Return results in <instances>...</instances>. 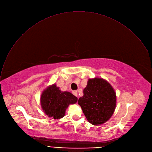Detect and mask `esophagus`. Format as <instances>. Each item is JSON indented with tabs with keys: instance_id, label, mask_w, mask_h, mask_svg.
Segmentation results:
<instances>
[{
	"instance_id": "obj_1",
	"label": "esophagus",
	"mask_w": 152,
	"mask_h": 152,
	"mask_svg": "<svg viewBox=\"0 0 152 152\" xmlns=\"http://www.w3.org/2000/svg\"><path fill=\"white\" fill-rule=\"evenodd\" d=\"M73 94L75 96H77V97H78V92L77 90H75V91H73Z\"/></svg>"
}]
</instances>
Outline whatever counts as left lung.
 <instances>
[{
	"label": "left lung",
	"mask_w": 152,
	"mask_h": 152,
	"mask_svg": "<svg viewBox=\"0 0 152 152\" xmlns=\"http://www.w3.org/2000/svg\"><path fill=\"white\" fill-rule=\"evenodd\" d=\"M79 98L80 105L88 122L102 125L112 116L116 105V95L110 84L102 78L89 79Z\"/></svg>",
	"instance_id": "left-lung-1"
}]
</instances>
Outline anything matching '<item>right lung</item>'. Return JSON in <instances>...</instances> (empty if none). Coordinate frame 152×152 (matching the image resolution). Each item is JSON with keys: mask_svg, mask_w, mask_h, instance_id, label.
Listing matches in <instances>:
<instances>
[{"mask_svg": "<svg viewBox=\"0 0 152 152\" xmlns=\"http://www.w3.org/2000/svg\"><path fill=\"white\" fill-rule=\"evenodd\" d=\"M77 98L68 92H62L56 84L47 87L41 96V104L44 113L54 119L62 118L69 104L77 102Z\"/></svg>", "mask_w": 152, "mask_h": 152, "instance_id": "add662e5", "label": "right lung"}]
</instances>
